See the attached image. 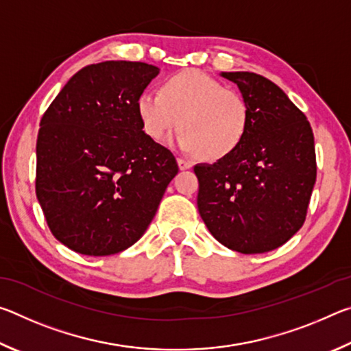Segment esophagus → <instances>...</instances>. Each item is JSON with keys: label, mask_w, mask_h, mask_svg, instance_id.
Masks as SVG:
<instances>
[{"label": "esophagus", "mask_w": 351, "mask_h": 351, "mask_svg": "<svg viewBox=\"0 0 351 351\" xmlns=\"http://www.w3.org/2000/svg\"><path fill=\"white\" fill-rule=\"evenodd\" d=\"M178 165H180L181 170H187V169H192L193 162L189 161V159H184V158H178Z\"/></svg>", "instance_id": "34e87169"}]
</instances>
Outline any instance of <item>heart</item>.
I'll use <instances>...</instances> for the list:
<instances>
[{
	"label": "heart",
	"instance_id": "heart-1",
	"mask_svg": "<svg viewBox=\"0 0 351 351\" xmlns=\"http://www.w3.org/2000/svg\"><path fill=\"white\" fill-rule=\"evenodd\" d=\"M136 105L142 128L153 141H165L181 125L180 145L209 161L234 153L249 127L246 99L198 69L169 77L161 93H142Z\"/></svg>",
	"mask_w": 351,
	"mask_h": 351
}]
</instances>
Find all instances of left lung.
<instances>
[{
	"instance_id": "left-lung-1",
	"label": "left lung",
	"mask_w": 351,
	"mask_h": 351,
	"mask_svg": "<svg viewBox=\"0 0 351 351\" xmlns=\"http://www.w3.org/2000/svg\"><path fill=\"white\" fill-rule=\"evenodd\" d=\"M249 106V127L234 153L193 167L198 210L226 247L261 254L305 223L316 182L314 136L306 116L276 83L255 73H223Z\"/></svg>"
}]
</instances>
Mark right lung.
Listing matches in <instances>:
<instances>
[{
  "instance_id": "add662e5",
  "label": "right lung",
  "mask_w": 351,
  "mask_h": 351,
  "mask_svg": "<svg viewBox=\"0 0 351 351\" xmlns=\"http://www.w3.org/2000/svg\"><path fill=\"white\" fill-rule=\"evenodd\" d=\"M159 69L88 64L40 121L35 193L52 235L83 255H111L152 223L178 164L142 132L138 99Z\"/></svg>"
}]
</instances>
